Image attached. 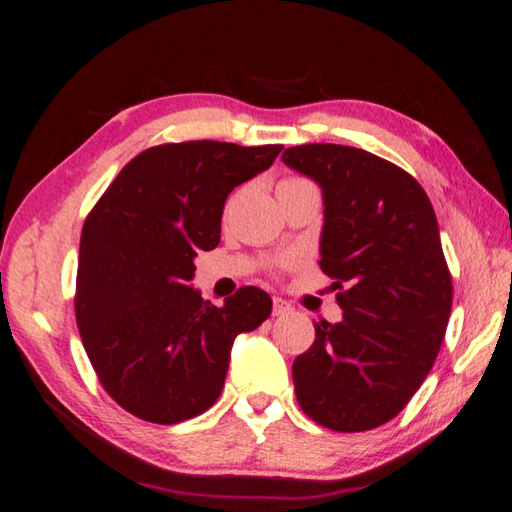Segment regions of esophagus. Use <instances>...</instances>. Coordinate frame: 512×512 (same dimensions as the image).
<instances>
[{
	"label": "esophagus",
	"mask_w": 512,
	"mask_h": 512,
	"mask_svg": "<svg viewBox=\"0 0 512 512\" xmlns=\"http://www.w3.org/2000/svg\"><path fill=\"white\" fill-rule=\"evenodd\" d=\"M291 311H293V307L287 300L273 298V316H287V314H291Z\"/></svg>",
	"instance_id": "34e87169"
}]
</instances>
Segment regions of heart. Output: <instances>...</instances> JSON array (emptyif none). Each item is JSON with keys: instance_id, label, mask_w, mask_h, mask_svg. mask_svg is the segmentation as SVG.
I'll return each mask as SVG.
<instances>
[{"instance_id": "heart-1", "label": "heart", "mask_w": 512, "mask_h": 512, "mask_svg": "<svg viewBox=\"0 0 512 512\" xmlns=\"http://www.w3.org/2000/svg\"><path fill=\"white\" fill-rule=\"evenodd\" d=\"M284 183H298V178H289V180H284Z\"/></svg>"}]
</instances>
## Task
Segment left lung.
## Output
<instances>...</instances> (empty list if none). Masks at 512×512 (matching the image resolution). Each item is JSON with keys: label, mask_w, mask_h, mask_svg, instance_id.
<instances>
[{"label": "left lung", "mask_w": 512, "mask_h": 512, "mask_svg": "<svg viewBox=\"0 0 512 512\" xmlns=\"http://www.w3.org/2000/svg\"><path fill=\"white\" fill-rule=\"evenodd\" d=\"M282 162L323 192L318 264L343 289L341 323H314V345L293 361L298 404L327 429H375L422 386L447 329L436 212L418 180L354 146H291Z\"/></svg>", "instance_id": "8db88e82"}]
</instances>
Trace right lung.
Wrapping results in <instances>:
<instances>
[{"label":"right lung","instance_id":"1","mask_svg":"<svg viewBox=\"0 0 512 512\" xmlns=\"http://www.w3.org/2000/svg\"><path fill=\"white\" fill-rule=\"evenodd\" d=\"M280 144H162L119 171L81 232L76 323L103 388L155 424H176L221 395L232 343L271 316L241 287L212 305L194 289L198 250L221 241L225 198L271 167Z\"/></svg>","mask_w":512,"mask_h":512}]
</instances>
